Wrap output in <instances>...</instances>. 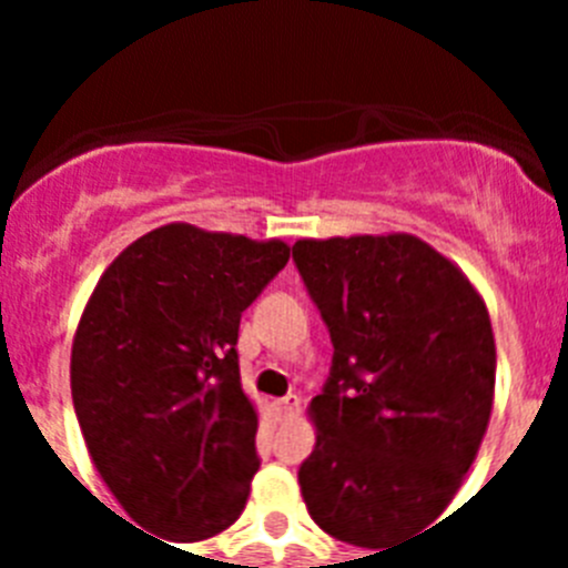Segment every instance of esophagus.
<instances>
[{"instance_id": "obj_1", "label": "esophagus", "mask_w": 568, "mask_h": 568, "mask_svg": "<svg viewBox=\"0 0 568 568\" xmlns=\"http://www.w3.org/2000/svg\"><path fill=\"white\" fill-rule=\"evenodd\" d=\"M298 406H301L298 395H284V398L273 400V409H275V415H278L281 420L293 418V415L298 413Z\"/></svg>"}]
</instances>
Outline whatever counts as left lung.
Masks as SVG:
<instances>
[{
  "label": "left lung",
  "instance_id": "8db88e82",
  "mask_svg": "<svg viewBox=\"0 0 568 568\" xmlns=\"http://www.w3.org/2000/svg\"><path fill=\"white\" fill-rule=\"evenodd\" d=\"M293 261L333 341L301 495L327 535L384 549L438 520L478 455L495 389L489 313L415 235L295 241Z\"/></svg>",
  "mask_w": 568,
  "mask_h": 568
}]
</instances>
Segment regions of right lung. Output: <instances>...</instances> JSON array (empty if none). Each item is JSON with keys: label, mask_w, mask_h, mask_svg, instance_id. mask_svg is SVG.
<instances>
[{"label": "right lung", "mask_w": 568, "mask_h": 568, "mask_svg": "<svg viewBox=\"0 0 568 568\" xmlns=\"http://www.w3.org/2000/svg\"><path fill=\"white\" fill-rule=\"evenodd\" d=\"M284 241L168 224L104 270L73 338L88 453L130 518L204 540L241 515L258 415L241 389V313L287 267Z\"/></svg>", "instance_id": "obj_1"}]
</instances>
